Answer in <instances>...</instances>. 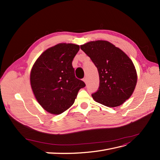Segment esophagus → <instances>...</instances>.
<instances>
[{
  "instance_id": "1",
  "label": "esophagus",
  "mask_w": 160,
  "mask_h": 160,
  "mask_svg": "<svg viewBox=\"0 0 160 160\" xmlns=\"http://www.w3.org/2000/svg\"><path fill=\"white\" fill-rule=\"evenodd\" d=\"M83 81L84 82V83H87V78H83Z\"/></svg>"
}]
</instances>
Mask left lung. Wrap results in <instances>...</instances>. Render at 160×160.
I'll use <instances>...</instances> for the list:
<instances>
[{"instance_id":"left-lung-1","label":"left lung","mask_w":160,"mask_h":160,"mask_svg":"<svg viewBox=\"0 0 160 160\" xmlns=\"http://www.w3.org/2000/svg\"><path fill=\"white\" fill-rule=\"evenodd\" d=\"M98 68L100 87L92 94L97 102L108 107L124 104L135 89L137 71L132 61L120 48L107 40H96L80 45Z\"/></svg>"}]
</instances>
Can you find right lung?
<instances>
[{
    "label": "right lung",
    "mask_w": 160,
    "mask_h": 160,
    "mask_svg": "<svg viewBox=\"0 0 160 160\" xmlns=\"http://www.w3.org/2000/svg\"><path fill=\"white\" fill-rule=\"evenodd\" d=\"M80 46L59 43L42 52L30 72V84L39 104L48 113L59 115L72 106L78 91L85 87L75 76L72 61Z\"/></svg>",
    "instance_id": "obj_1"
}]
</instances>
